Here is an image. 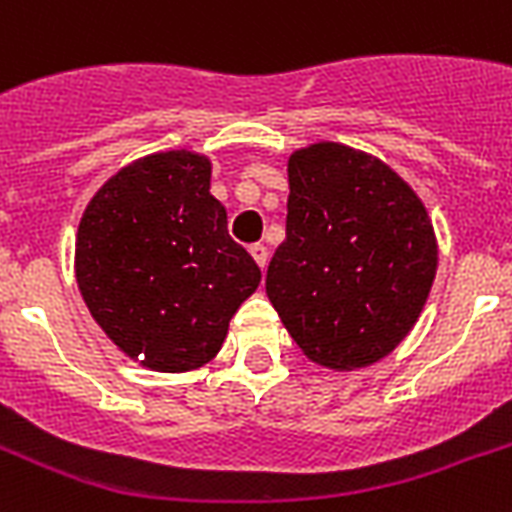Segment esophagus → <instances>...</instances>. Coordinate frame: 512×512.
I'll return each mask as SVG.
<instances>
[{"mask_svg":"<svg viewBox=\"0 0 512 512\" xmlns=\"http://www.w3.org/2000/svg\"><path fill=\"white\" fill-rule=\"evenodd\" d=\"M249 255L255 257V263L260 265V268H268V247H263V244H252V247H249Z\"/></svg>","mask_w":512,"mask_h":512,"instance_id":"34e87169","label":"esophagus"}]
</instances>
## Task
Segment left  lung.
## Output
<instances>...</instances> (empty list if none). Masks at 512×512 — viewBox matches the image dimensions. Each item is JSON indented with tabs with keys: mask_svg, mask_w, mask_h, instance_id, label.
<instances>
[{
	"mask_svg": "<svg viewBox=\"0 0 512 512\" xmlns=\"http://www.w3.org/2000/svg\"><path fill=\"white\" fill-rule=\"evenodd\" d=\"M287 239L265 292L313 364H377L420 319L438 241L414 188L377 156L313 143L287 162Z\"/></svg>",
	"mask_w": 512,
	"mask_h": 512,
	"instance_id": "obj_1",
	"label": "left lung"
}]
</instances>
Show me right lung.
<instances>
[{
  "mask_svg": "<svg viewBox=\"0 0 512 512\" xmlns=\"http://www.w3.org/2000/svg\"><path fill=\"white\" fill-rule=\"evenodd\" d=\"M209 156L180 148L108 177L76 231L84 305L124 356L154 372H191L217 356L260 268L228 236L209 193Z\"/></svg>",
  "mask_w": 512,
  "mask_h": 512,
  "instance_id": "obj_1",
  "label": "right lung"
}]
</instances>
